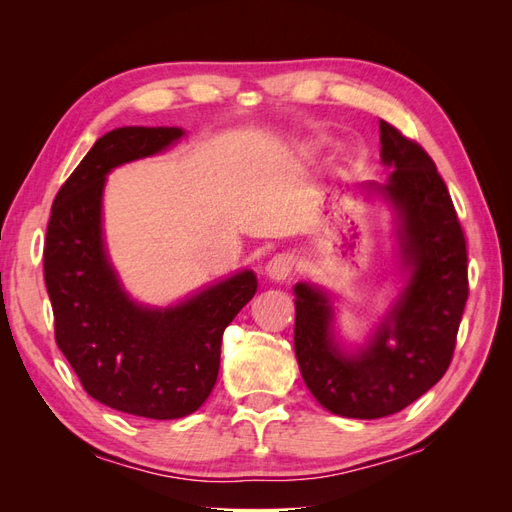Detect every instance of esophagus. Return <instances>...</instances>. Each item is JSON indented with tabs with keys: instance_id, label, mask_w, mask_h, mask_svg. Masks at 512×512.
Listing matches in <instances>:
<instances>
[{
	"instance_id": "esophagus-1",
	"label": "esophagus",
	"mask_w": 512,
	"mask_h": 512,
	"mask_svg": "<svg viewBox=\"0 0 512 512\" xmlns=\"http://www.w3.org/2000/svg\"><path fill=\"white\" fill-rule=\"evenodd\" d=\"M294 265H297V260H294L292 254H288V252L275 254L265 265V275L273 282H282L294 271Z\"/></svg>"
}]
</instances>
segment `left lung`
Listing matches in <instances>:
<instances>
[{"label":"left lung","instance_id":"1","mask_svg":"<svg viewBox=\"0 0 512 512\" xmlns=\"http://www.w3.org/2000/svg\"><path fill=\"white\" fill-rule=\"evenodd\" d=\"M386 183H363L395 213L399 267L406 284L365 344L335 333L331 294L294 284V354L309 393L346 418H382L425 395L453 359L468 301V252L442 177L421 145L380 119Z\"/></svg>","mask_w":512,"mask_h":512}]
</instances>
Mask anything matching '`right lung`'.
Returning <instances> with one entry per match:
<instances>
[{"label": "right lung", "instance_id": "1", "mask_svg": "<svg viewBox=\"0 0 512 512\" xmlns=\"http://www.w3.org/2000/svg\"><path fill=\"white\" fill-rule=\"evenodd\" d=\"M181 128L106 132L61 185L44 245L55 339L83 389L100 404L156 421L196 412L220 371L224 329L256 294L243 269L175 305L134 301L104 243L102 196L113 168L175 145Z\"/></svg>", "mask_w": 512, "mask_h": 512}]
</instances>
